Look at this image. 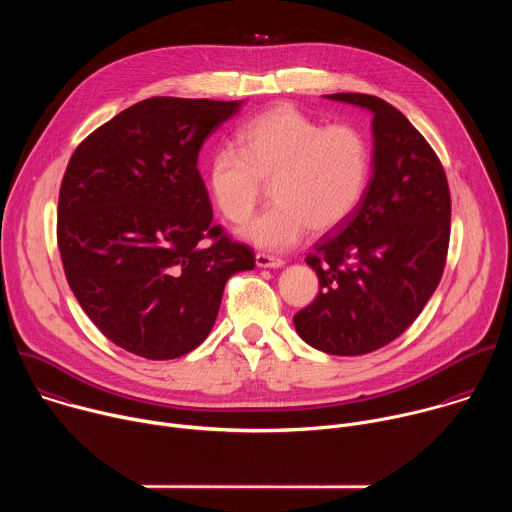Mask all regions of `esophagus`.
I'll use <instances>...</instances> for the list:
<instances>
[{
    "instance_id": "1",
    "label": "esophagus",
    "mask_w": 512,
    "mask_h": 512,
    "mask_svg": "<svg viewBox=\"0 0 512 512\" xmlns=\"http://www.w3.org/2000/svg\"><path fill=\"white\" fill-rule=\"evenodd\" d=\"M255 263H257V267H269V269H279V267H283L285 265V261L283 259H279V257H273V255H267V253H257L255 255Z\"/></svg>"
}]
</instances>
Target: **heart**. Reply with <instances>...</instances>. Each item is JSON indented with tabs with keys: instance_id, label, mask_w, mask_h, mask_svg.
Wrapping results in <instances>:
<instances>
[{
	"instance_id": "b5f03b06",
	"label": "heart",
	"mask_w": 512,
	"mask_h": 512,
	"mask_svg": "<svg viewBox=\"0 0 512 512\" xmlns=\"http://www.w3.org/2000/svg\"><path fill=\"white\" fill-rule=\"evenodd\" d=\"M371 143L350 123L324 125L291 103H279L243 123L237 150H216L206 186L231 223H243L271 182L275 202L241 227L247 243L283 251L310 227L328 233L354 214L371 180Z\"/></svg>"
}]
</instances>
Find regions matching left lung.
<instances>
[{"mask_svg":"<svg viewBox=\"0 0 512 512\" xmlns=\"http://www.w3.org/2000/svg\"><path fill=\"white\" fill-rule=\"evenodd\" d=\"M326 97L373 113V176L354 214L306 257L320 291L294 326L326 354L356 356L421 314L446 267L452 204L442 162L399 109L362 93Z\"/></svg>","mask_w":512,"mask_h":512,"instance_id":"left-lung-1","label":"left lung"}]
</instances>
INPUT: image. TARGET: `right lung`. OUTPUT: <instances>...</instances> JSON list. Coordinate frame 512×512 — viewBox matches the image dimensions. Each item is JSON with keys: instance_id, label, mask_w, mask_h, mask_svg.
Listing matches in <instances>:
<instances>
[{"instance_id": "1", "label": "right lung", "mask_w": 512, "mask_h": 512, "mask_svg": "<svg viewBox=\"0 0 512 512\" xmlns=\"http://www.w3.org/2000/svg\"><path fill=\"white\" fill-rule=\"evenodd\" d=\"M241 105L139 101L93 131L66 166L56 225L66 281L127 352L188 354L210 334L229 277L255 267L247 245L212 225L196 168L204 139Z\"/></svg>"}]
</instances>
